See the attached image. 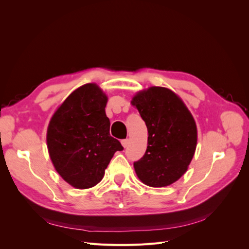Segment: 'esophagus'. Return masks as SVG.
I'll return each mask as SVG.
<instances>
[{"instance_id":"esophagus-1","label":"esophagus","mask_w":249,"mask_h":249,"mask_svg":"<svg viewBox=\"0 0 249 249\" xmlns=\"http://www.w3.org/2000/svg\"><path fill=\"white\" fill-rule=\"evenodd\" d=\"M129 143H130L129 139H123V140H122V144H123L124 147H126L127 145H129Z\"/></svg>"}]
</instances>
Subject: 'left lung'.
Returning a JSON list of instances; mask_svg holds the SVG:
<instances>
[{
    "label": "left lung",
    "mask_w": 249,
    "mask_h": 249,
    "mask_svg": "<svg viewBox=\"0 0 249 249\" xmlns=\"http://www.w3.org/2000/svg\"><path fill=\"white\" fill-rule=\"evenodd\" d=\"M147 127V148L134 162L137 177L150 187H165L187 171L195 153L197 130L182 100L164 87H150L133 97Z\"/></svg>",
    "instance_id": "8db88e82"
}]
</instances>
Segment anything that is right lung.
Segmentation results:
<instances>
[{"mask_svg":"<svg viewBox=\"0 0 249 249\" xmlns=\"http://www.w3.org/2000/svg\"><path fill=\"white\" fill-rule=\"evenodd\" d=\"M107 100L99 86L85 84L67 97L50 122L51 160L62 178L77 189L99 184L113 155L124 149L110 136Z\"/></svg>","mask_w":249,"mask_h":249,"instance_id":"add662e5","label":"right lung"}]
</instances>
